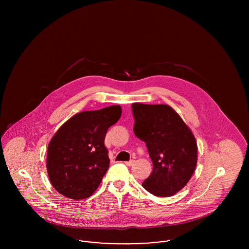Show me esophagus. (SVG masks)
Returning a JSON list of instances; mask_svg holds the SVG:
<instances>
[{"mask_svg":"<svg viewBox=\"0 0 249 249\" xmlns=\"http://www.w3.org/2000/svg\"><path fill=\"white\" fill-rule=\"evenodd\" d=\"M134 162H135L134 160H130V161H126V162H125V164L130 167V166L133 165V164H134Z\"/></svg>","mask_w":249,"mask_h":249,"instance_id":"1","label":"esophagus"}]
</instances>
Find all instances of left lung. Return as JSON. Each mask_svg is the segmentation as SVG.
Returning <instances> with one entry per match:
<instances>
[{
	"label": "left lung",
	"mask_w": 249,
	"mask_h": 249,
	"mask_svg": "<svg viewBox=\"0 0 249 249\" xmlns=\"http://www.w3.org/2000/svg\"><path fill=\"white\" fill-rule=\"evenodd\" d=\"M135 135L145 142L153 171L142 187L158 197L182 190L197 164V142L178 113L167 105L132 104Z\"/></svg>",
	"instance_id": "8db88e82"
}]
</instances>
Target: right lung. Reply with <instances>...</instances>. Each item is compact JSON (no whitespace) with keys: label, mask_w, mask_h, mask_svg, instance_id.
I'll return each instance as SVG.
<instances>
[{"label":"right lung","mask_w":249,"mask_h":249,"mask_svg":"<svg viewBox=\"0 0 249 249\" xmlns=\"http://www.w3.org/2000/svg\"><path fill=\"white\" fill-rule=\"evenodd\" d=\"M120 116L119 106L85 111L59 128L48 144L47 159L49 180L59 193L73 200L93 194L110 163L107 130Z\"/></svg>","instance_id":"right-lung-1"}]
</instances>
